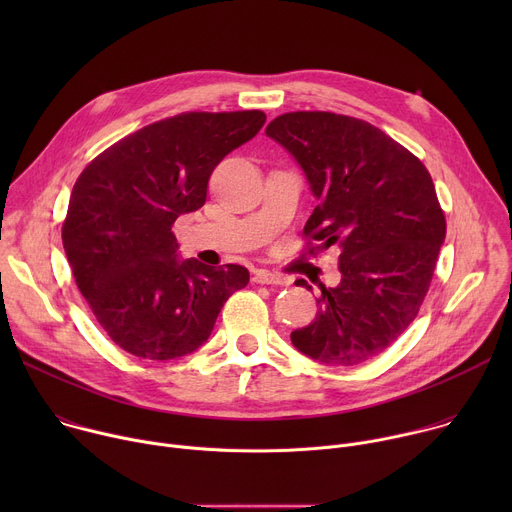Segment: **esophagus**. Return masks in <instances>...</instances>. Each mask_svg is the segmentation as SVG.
Wrapping results in <instances>:
<instances>
[{
  "label": "esophagus",
  "mask_w": 512,
  "mask_h": 512,
  "mask_svg": "<svg viewBox=\"0 0 512 512\" xmlns=\"http://www.w3.org/2000/svg\"><path fill=\"white\" fill-rule=\"evenodd\" d=\"M253 281H255V283H261V285H285V283H287L283 277H279V275H275V273H271V271H267V269L255 271Z\"/></svg>",
  "instance_id": "34e87169"
}]
</instances>
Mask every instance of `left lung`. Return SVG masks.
Masks as SVG:
<instances>
[{"instance_id": "left-lung-1", "label": "left lung", "mask_w": 512, "mask_h": 512, "mask_svg": "<svg viewBox=\"0 0 512 512\" xmlns=\"http://www.w3.org/2000/svg\"><path fill=\"white\" fill-rule=\"evenodd\" d=\"M265 133L294 156L318 200L304 235L316 249H340V283H320V310L291 344L334 367L371 360L415 320L429 289L446 239L433 180L401 143L354 117L296 111Z\"/></svg>"}]
</instances>
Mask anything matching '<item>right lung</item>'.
I'll use <instances>...</instances> for the list:
<instances>
[{
  "mask_svg": "<svg viewBox=\"0 0 512 512\" xmlns=\"http://www.w3.org/2000/svg\"><path fill=\"white\" fill-rule=\"evenodd\" d=\"M261 111L182 113L119 139L72 188L62 245L109 338L133 356L172 360L200 348L243 265L180 259L172 225L206 202L212 170L253 139Z\"/></svg>",
  "mask_w": 512,
  "mask_h": 512,
  "instance_id": "add662e5",
  "label": "right lung"
}]
</instances>
